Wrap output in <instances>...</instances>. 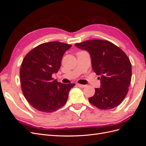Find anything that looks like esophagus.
<instances>
[{
	"label": "esophagus",
	"instance_id": "obj_1",
	"mask_svg": "<svg viewBox=\"0 0 146 146\" xmlns=\"http://www.w3.org/2000/svg\"><path fill=\"white\" fill-rule=\"evenodd\" d=\"M77 85L79 87V88H85V86H86V85H82V84H78V83H77Z\"/></svg>",
	"mask_w": 146,
	"mask_h": 146
}]
</instances>
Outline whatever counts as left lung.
<instances>
[{
	"instance_id": "8db88e82",
	"label": "left lung",
	"mask_w": 146,
	"mask_h": 146,
	"mask_svg": "<svg viewBox=\"0 0 146 146\" xmlns=\"http://www.w3.org/2000/svg\"><path fill=\"white\" fill-rule=\"evenodd\" d=\"M75 46L89 53L92 69L100 76V88H95L90 102L101 110L117 107L127 94L131 77V64L120 48L108 41L92 39Z\"/></svg>"
}]
</instances>
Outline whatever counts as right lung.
I'll use <instances>...</instances> for the list:
<instances>
[{
	"label": "right lung",
	"instance_id": "1",
	"mask_svg": "<svg viewBox=\"0 0 146 146\" xmlns=\"http://www.w3.org/2000/svg\"><path fill=\"white\" fill-rule=\"evenodd\" d=\"M71 45L60 42L41 44L25 56L21 66L22 90L25 99L39 111L51 113L62 107L75 83L63 84L52 76L58 72L66 51Z\"/></svg>",
	"mask_w": 146,
	"mask_h": 146
}]
</instances>
